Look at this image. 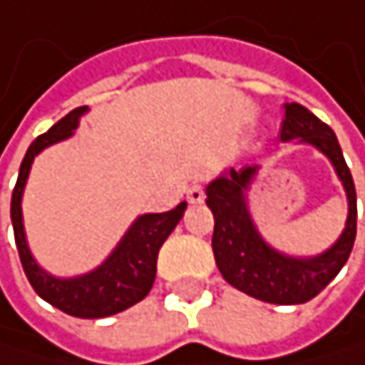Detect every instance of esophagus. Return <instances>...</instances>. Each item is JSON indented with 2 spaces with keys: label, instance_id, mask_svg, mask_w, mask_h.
Wrapping results in <instances>:
<instances>
[{
  "label": "esophagus",
  "instance_id": "1",
  "mask_svg": "<svg viewBox=\"0 0 365 365\" xmlns=\"http://www.w3.org/2000/svg\"><path fill=\"white\" fill-rule=\"evenodd\" d=\"M186 197H188L190 203H201V201L205 199V188H203V184H192V186L188 188Z\"/></svg>",
  "mask_w": 365,
  "mask_h": 365
}]
</instances>
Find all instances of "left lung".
Masks as SVG:
<instances>
[{"label":"left lung","instance_id":"8db88e82","mask_svg":"<svg viewBox=\"0 0 365 365\" xmlns=\"http://www.w3.org/2000/svg\"><path fill=\"white\" fill-rule=\"evenodd\" d=\"M281 140L318 149L342 181L349 216L346 225L327 251L312 257H297L270 247L257 231L249 192L259 166L229 168L205 188L207 207L214 214L212 251L225 281L236 290L274 305H301L320 294L346 264L357 233V195L353 175L344 162L333 129L301 103H285Z\"/></svg>","mask_w":365,"mask_h":365}]
</instances>
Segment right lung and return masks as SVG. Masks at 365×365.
Here are the masks:
<instances>
[{"label":"right lung","instance_id":"right-lung-1","mask_svg":"<svg viewBox=\"0 0 365 365\" xmlns=\"http://www.w3.org/2000/svg\"><path fill=\"white\" fill-rule=\"evenodd\" d=\"M86 112H88V106L71 110L64 118H60L49 129V132L38 136L30 145L19 168L16 186L12 190L10 218H12L14 242L19 249L23 270L28 274L36 294L68 316L106 318V316H114L127 307L136 305L149 294L155 281V264H158L160 247L170 236V231L177 227L181 216H184L188 203L181 201L170 212L138 216L129 225V229L118 240L114 251L91 272L77 274V277H56L47 272L45 268H41L30 251L28 238H25L23 210H21L23 190H25V184H28L34 158L43 149L71 138L77 125H80V118Z\"/></svg>","mask_w":365,"mask_h":365}]
</instances>
